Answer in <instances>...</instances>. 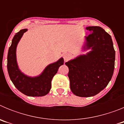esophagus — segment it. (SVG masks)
Instances as JSON below:
<instances>
[{
	"label": "esophagus",
	"mask_w": 124,
	"mask_h": 124,
	"mask_svg": "<svg viewBox=\"0 0 124 124\" xmlns=\"http://www.w3.org/2000/svg\"><path fill=\"white\" fill-rule=\"evenodd\" d=\"M70 58H71V54H70V53H65V54H64V55H63V58H64V61H67V60H68Z\"/></svg>",
	"instance_id": "esophagus-1"
}]
</instances>
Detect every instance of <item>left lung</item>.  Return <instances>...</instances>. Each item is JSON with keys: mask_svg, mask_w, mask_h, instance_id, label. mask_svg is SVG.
Masks as SVG:
<instances>
[{"mask_svg": "<svg viewBox=\"0 0 124 124\" xmlns=\"http://www.w3.org/2000/svg\"><path fill=\"white\" fill-rule=\"evenodd\" d=\"M86 49L92 51L65 63L69 68L70 89L79 97H91L102 91L111 79L115 50L109 34L100 27H88Z\"/></svg>", "mask_w": 124, "mask_h": 124, "instance_id": "8db88e82", "label": "left lung"}]
</instances>
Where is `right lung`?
I'll return each instance as SVG.
<instances>
[{"instance_id": "add662e5", "label": "right lung", "mask_w": 124, "mask_h": 124, "mask_svg": "<svg viewBox=\"0 0 124 124\" xmlns=\"http://www.w3.org/2000/svg\"><path fill=\"white\" fill-rule=\"evenodd\" d=\"M27 29L21 30L15 34L7 55V70L11 81L15 87L25 95L32 97H41L50 92L51 80L58 72L59 67L64 64L63 58L56 63L48 65L37 77L31 78L25 75L19 70L16 60V48Z\"/></svg>"}]
</instances>
